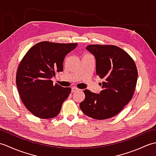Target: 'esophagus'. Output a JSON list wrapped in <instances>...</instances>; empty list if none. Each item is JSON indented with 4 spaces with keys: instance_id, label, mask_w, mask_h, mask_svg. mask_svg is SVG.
I'll use <instances>...</instances> for the list:
<instances>
[{
    "instance_id": "34e87169",
    "label": "esophagus",
    "mask_w": 156,
    "mask_h": 156,
    "mask_svg": "<svg viewBox=\"0 0 156 156\" xmlns=\"http://www.w3.org/2000/svg\"><path fill=\"white\" fill-rule=\"evenodd\" d=\"M79 90V89L76 87H73L72 88V92H77Z\"/></svg>"
}]
</instances>
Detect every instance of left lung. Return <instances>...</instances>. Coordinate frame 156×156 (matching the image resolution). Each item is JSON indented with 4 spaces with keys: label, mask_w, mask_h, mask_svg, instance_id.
Listing matches in <instances>:
<instances>
[{
    "label": "left lung",
    "mask_w": 156,
    "mask_h": 156,
    "mask_svg": "<svg viewBox=\"0 0 156 156\" xmlns=\"http://www.w3.org/2000/svg\"><path fill=\"white\" fill-rule=\"evenodd\" d=\"M87 49L94 55L97 75L104 82L100 94L84 90L85 99L80 108L91 118L109 119L120 112L133 97L138 76L136 65L127 52L116 45H89Z\"/></svg>",
    "instance_id": "8db88e82"
}]
</instances>
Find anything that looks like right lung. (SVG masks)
<instances>
[{
	"instance_id": "add662e5",
	"label": "right lung",
	"mask_w": 156,
	"mask_h": 156,
	"mask_svg": "<svg viewBox=\"0 0 156 156\" xmlns=\"http://www.w3.org/2000/svg\"><path fill=\"white\" fill-rule=\"evenodd\" d=\"M78 44L41 41L26 53L16 71V84L23 103L37 117L57 116L71 88L53 84L51 78L63 71L66 55Z\"/></svg>"
}]
</instances>
